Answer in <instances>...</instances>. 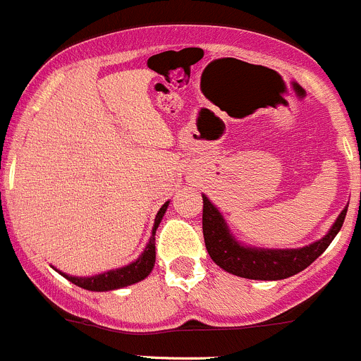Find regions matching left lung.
Returning <instances> with one entry per match:
<instances>
[{
	"instance_id": "obj_1",
	"label": "left lung",
	"mask_w": 361,
	"mask_h": 361,
	"mask_svg": "<svg viewBox=\"0 0 361 361\" xmlns=\"http://www.w3.org/2000/svg\"><path fill=\"white\" fill-rule=\"evenodd\" d=\"M202 200L204 241H206V249L211 259L226 272L245 277V279L259 281L286 279V277L295 276L300 270L310 267L329 247L333 238L342 229L347 213L345 207L336 218L331 231L322 240L315 241L308 247H302V249H250V247L240 245L231 236L226 221L206 195L202 197Z\"/></svg>"
}]
</instances>
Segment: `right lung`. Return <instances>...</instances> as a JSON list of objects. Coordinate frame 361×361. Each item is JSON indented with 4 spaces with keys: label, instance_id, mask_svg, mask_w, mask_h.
Listing matches in <instances>:
<instances>
[{
    "label": "right lung",
    "instance_id": "add662e5",
    "mask_svg": "<svg viewBox=\"0 0 361 361\" xmlns=\"http://www.w3.org/2000/svg\"><path fill=\"white\" fill-rule=\"evenodd\" d=\"M168 204L170 202H166L161 209H159L157 216H155L154 233H152V238L150 241H148L147 249H145V252L141 254L134 263L127 264V267H123V269L111 270V272H105V274H100V276H92V277H71V276H66V274L62 272L61 274L66 277V279L71 281L73 284H77V286H80V288L84 290H91V292H107V290L121 288V286H128V284H134L137 283V281L145 279V277L152 272V269H154V263H155L154 234H155V229H157V226L161 224V220H163L164 213H166Z\"/></svg>",
    "mask_w": 361,
    "mask_h": 361
}]
</instances>
